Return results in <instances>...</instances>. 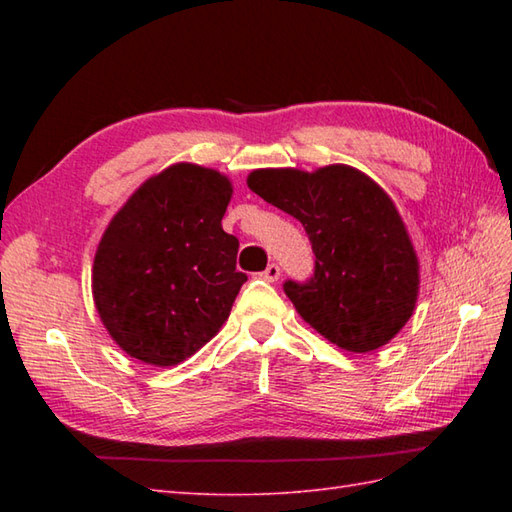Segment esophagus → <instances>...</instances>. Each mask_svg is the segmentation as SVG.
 I'll return each mask as SVG.
<instances>
[{
    "label": "esophagus",
    "mask_w": 512,
    "mask_h": 512,
    "mask_svg": "<svg viewBox=\"0 0 512 512\" xmlns=\"http://www.w3.org/2000/svg\"><path fill=\"white\" fill-rule=\"evenodd\" d=\"M279 275H281V268L277 264H268L266 270L262 273V279L264 281H277Z\"/></svg>",
    "instance_id": "obj_1"
}]
</instances>
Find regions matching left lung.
<instances>
[{
	"label": "left lung",
	"instance_id": "left-lung-1",
	"mask_svg": "<svg viewBox=\"0 0 512 512\" xmlns=\"http://www.w3.org/2000/svg\"><path fill=\"white\" fill-rule=\"evenodd\" d=\"M248 189L306 228L314 275L284 290L292 306L341 350L365 354L389 343L418 299V257L389 195L363 171L257 169Z\"/></svg>",
	"mask_w": 512,
	"mask_h": 512
}]
</instances>
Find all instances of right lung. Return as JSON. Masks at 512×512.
I'll return each mask as SVG.
<instances>
[{
    "label": "right lung",
    "mask_w": 512,
    "mask_h": 512,
    "mask_svg": "<svg viewBox=\"0 0 512 512\" xmlns=\"http://www.w3.org/2000/svg\"><path fill=\"white\" fill-rule=\"evenodd\" d=\"M231 180L178 162L149 178L105 228L92 295L118 347L147 365L171 367L220 332L239 288V242L224 233Z\"/></svg>",
    "instance_id": "add662e5"
}]
</instances>
